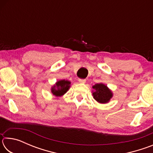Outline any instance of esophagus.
Masks as SVG:
<instances>
[{
    "instance_id": "obj_1",
    "label": "esophagus",
    "mask_w": 153,
    "mask_h": 153,
    "mask_svg": "<svg viewBox=\"0 0 153 153\" xmlns=\"http://www.w3.org/2000/svg\"><path fill=\"white\" fill-rule=\"evenodd\" d=\"M78 81L79 83H82V84H84L86 82V79H79Z\"/></svg>"
}]
</instances>
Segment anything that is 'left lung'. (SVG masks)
Instances as JSON below:
<instances>
[{"mask_svg": "<svg viewBox=\"0 0 153 153\" xmlns=\"http://www.w3.org/2000/svg\"><path fill=\"white\" fill-rule=\"evenodd\" d=\"M96 90V92H93V97L97 102L100 103H106L109 101L113 94L111 90L102 84H97L92 87Z\"/></svg>", "mask_w": 153, "mask_h": 153, "instance_id": "8db88e82", "label": "left lung"}]
</instances>
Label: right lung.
Segmentation results:
<instances>
[{
    "instance_id": "1",
    "label": "right lung",
    "mask_w": 153,
    "mask_h": 153,
    "mask_svg": "<svg viewBox=\"0 0 153 153\" xmlns=\"http://www.w3.org/2000/svg\"><path fill=\"white\" fill-rule=\"evenodd\" d=\"M71 83L69 81H65V80H61L56 83V86H54V87L52 88V93L56 97H61V96L63 95L67 90H68L69 88L70 87L69 84Z\"/></svg>"
}]
</instances>
